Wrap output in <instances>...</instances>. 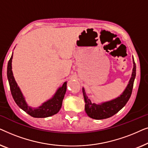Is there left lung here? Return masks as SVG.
Instances as JSON below:
<instances>
[{"label":"left lung","mask_w":148,"mask_h":148,"mask_svg":"<svg viewBox=\"0 0 148 148\" xmlns=\"http://www.w3.org/2000/svg\"><path fill=\"white\" fill-rule=\"evenodd\" d=\"M133 68L131 74V77L129 81L128 84L123 91L122 94L114 99L103 102L99 104L92 102V100L88 98L86 94L84 88H82L83 94H84V100L86 102L85 104V111L88 116L90 118L96 119V120H101L109 118L116 114L119 110H121L125 106L127 102L130 98L132 90L133 87V83L136 76V66L133 59Z\"/></svg>","instance_id":"1"}]
</instances>
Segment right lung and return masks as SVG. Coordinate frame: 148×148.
Returning a JSON list of instances; mask_svg holds the SVG:
<instances>
[{"instance_id":"obj_1","label":"right lung","mask_w":148,"mask_h":148,"mask_svg":"<svg viewBox=\"0 0 148 148\" xmlns=\"http://www.w3.org/2000/svg\"><path fill=\"white\" fill-rule=\"evenodd\" d=\"M13 52L11 57L9 60L7 66V78L9 81L10 89L12 96L17 106L25 111L26 113L34 118H46L56 114L61 108L62 103L66 91V82L56 90V92L46 102L42 103V105L37 108L28 106L23 93L20 90L19 87L14 78L13 71H12V59H13Z\"/></svg>"}]
</instances>
